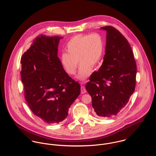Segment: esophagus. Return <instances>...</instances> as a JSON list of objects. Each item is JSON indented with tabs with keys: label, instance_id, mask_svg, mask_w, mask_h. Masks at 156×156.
I'll return each mask as SVG.
<instances>
[{
	"label": "esophagus",
	"instance_id": "1",
	"mask_svg": "<svg viewBox=\"0 0 156 156\" xmlns=\"http://www.w3.org/2000/svg\"><path fill=\"white\" fill-rule=\"evenodd\" d=\"M83 83H82L81 84H83ZM87 92V90L85 89V87L84 85H81V94H83Z\"/></svg>",
	"mask_w": 156,
	"mask_h": 156
}]
</instances>
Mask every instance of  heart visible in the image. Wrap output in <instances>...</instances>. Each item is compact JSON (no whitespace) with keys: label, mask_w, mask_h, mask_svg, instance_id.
Listing matches in <instances>:
<instances>
[{"label":"heart","mask_w":156,"mask_h":156,"mask_svg":"<svg viewBox=\"0 0 156 156\" xmlns=\"http://www.w3.org/2000/svg\"><path fill=\"white\" fill-rule=\"evenodd\" d=\"M67 53H62L60 62L69 75L76 73L77 64H80L77 77L84 80L89 76L92 67L100 62L105 49L103 37L97 33L79 34L73 37L66 45Z\"/></svg>","instance_id":"1"}]
</instances>
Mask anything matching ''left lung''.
<instances>
[{
    "instance_id": "obj_1",
    "label": "left lung",
    "mask_w": 156,
    "mask_h": 156,
    "mask_svg": "<svg viewBox=\"0 0 156 156\" xmlns=\"http://www.w3.org/2000/svg\"><path fill=\"white\" fill-rule=\"evenodd\" d=\"M107 31L106 52L102 66L89 77L86 89L92 106L101 118H109L122 111L136 86V64L127 39L111 26Z\"/></svg>"
}]
</instances>
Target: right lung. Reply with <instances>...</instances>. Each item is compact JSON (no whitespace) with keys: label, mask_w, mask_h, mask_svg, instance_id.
<instances>
[{"label":"right lung","mask_w":156,"mask_h":156,"mask_svg":"<svg viewBox=\"0 0 156 156\" xmlns=\"http://www.w3.org/2000/svg\"><path fill=\"white\" fill-rule=\"evenodd\" d=\"M63 37L38 36L21 58L24 98L32 113L47 124H58L80 93V84L70 77L58 57Z\"/></svg>","instance_id":"add662e5"}]
</instances>
